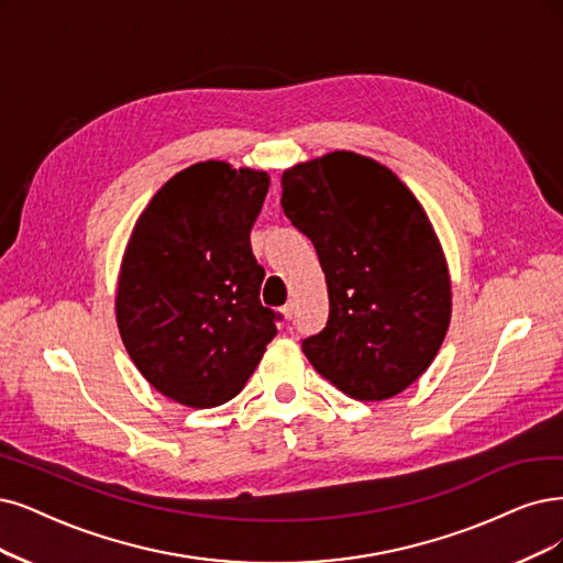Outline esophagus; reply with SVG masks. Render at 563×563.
Returning a JSON list of instances; mask_svg holds the SVG:
<instances>
[{
  "label": "esophagus",
  "instance_id": "obj_1",
  "mask_svg": "<svg viewBox=\"0 0 563 563\" xmlns=\"http://www.w3.org/2000/svg\"><path fill=\"white\" fill-rule=\"evenodd\" d=\"M280 316L289 322V320H292V316H295V306L292 303H285L283 308H280Z\"/></svg>",
  "mask_w": 563,
  "mask_h": 563
}]
</instances>
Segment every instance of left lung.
I'll return each mask as SVG.
<instances>
[{"instance_id": "left-lung-1", "label": "left lung", "mask_w": 563, "mask_h": 563, "mask_svg": "<svg viewBox=\"0 0 563 563\" xmlns=\"http://www.w3.org/2000/svg\"><path fill=\"white\" fill-rule=\"evenodd\" d=\"M283 211L313 241L329 320L301 343L350 399L383 401L418 380L452 318L443 245L406 183L385 164L334 151L283 172Z\"/></svg>"}]
</instances>
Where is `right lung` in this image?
I'll list each match as a JSON object with an SVG mask.
<instances>
[{"label": "right lung", "mask_w": 563, "mask_h": 563, "mask_svg": "<svg viewBox=\"0 0 563 563\" xmlns=\"http://www.w3.org/2000/svg\"><path fill=\"white\" fill-rule=\"evenodd\" d=\"M268 183L222 159L187 166L143 208L124 247L120 339L141 376L187 408L234 399L278 334L250 247Z\"/></svg>", "instance_id": "1"}]
</instances>
